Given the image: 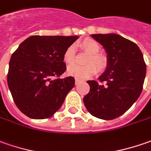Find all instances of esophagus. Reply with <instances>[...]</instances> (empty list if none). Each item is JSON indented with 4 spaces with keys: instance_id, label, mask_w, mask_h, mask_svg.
Here are the masks:
<instances>
[{
    "instance_id": "esophagus-1",
    "label": "esophagus",
    "mask_w": 151,
    "mask_h": 151,
    "mask_svg": "<svg viewBox=\"0 0 151 151\" xmlns=\"http://www.w3.org/2000/svg\"><path fill=\"white\" fill-rule=\"evenodd\" d=\"M79 83H80V81L78 79H76L75 80V84H76V85H78V84Z\"/></svg>"
}]
</instances>
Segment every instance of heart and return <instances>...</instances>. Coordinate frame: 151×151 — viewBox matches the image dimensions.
<instances>
[{
	"mask_svg": "<svg viewBox=\"0 0 151 151\" xmlns=\"http://www.w3.org/2000/svg\"><path fill=\"white\" fill-rule=\"evenodd\" d=\"M82 50L89 53V55L85 59L84 63L86 65L78 66L73 65L68 68L67 74L73 77L78 80L87 79L91 76L94 75L97 72L102 73L107 68V58L100 51V46L95 40L92 39H85L78 44ZM63 62L67 65H72L75 63L76 50L75 47L70 45L68 47L63 55Z\"/></svg>",
	"mask_w": 151,
	"mask_h": 151,
	"instance_id": "obj_1",
	"label": "heart"
}]
</instances>
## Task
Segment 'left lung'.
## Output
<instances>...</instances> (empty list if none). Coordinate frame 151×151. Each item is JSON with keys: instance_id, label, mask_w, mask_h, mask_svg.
<instances>
[{"instance_id": "8db88e82", "label": "left lung", "mask_w": 151, "mask_h": 151, "mask_svg": "<svg viewBox=\"0 0 151 151\" xmlns=\"http://www.w3.org/2000/svg\"><path fill=\"white\" fill-rule=\"evenodd\" d=\"M92 37L107 54V68L98 79L88 80L89 93L84 105L93 116L112 120L127 111L140 97L146 65L139 47L116 34H96Z\"/></svg>"}]
</instances>
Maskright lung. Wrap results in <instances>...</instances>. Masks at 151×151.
Listing matches in <instances>:
<instances>
[{
  "instance_id": "add662e5",
  "label": "right lung",
  "mask_w": 151,
  "mask_h": 151,
  "mask_svg": "<svg viewBox=\"0 0 151 151\" xmlns=\"http://www.w3.org/2000/svg\"><path fill=\"white\" fill-rule=\"evenodd\" d=\"M78 38L32 35L11 55L7 83L15 105L25 116L49 118L60 108L75 85L73 77L58 78L66 70L63 55Z\"/></svg>"
}]
</instances>
